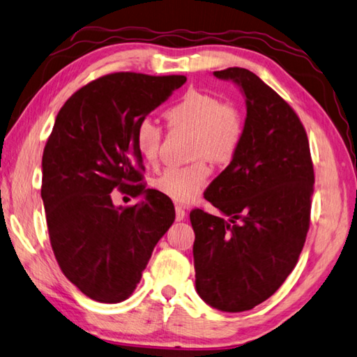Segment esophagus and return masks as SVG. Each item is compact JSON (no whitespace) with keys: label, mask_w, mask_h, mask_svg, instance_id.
Masks as SVG:
<instances>
[{"label":"esophagus","mask_w":357,"mask_h":357,"mask_svg":"<svg viewBox=\"0 0 357 357\" xmlns=\"http://www.w3.org/2000/svg\"><path fill=\"white\" fill-rule=\"evenodd\" d=\"M174 211H176V221H183V219L185 218V210L183 208V207H179V206H176L174 207Z\"/></svg>","instance_id":"obj_1"}]
</instances>
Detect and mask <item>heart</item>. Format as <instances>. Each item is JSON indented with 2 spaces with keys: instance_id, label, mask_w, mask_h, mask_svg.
Returning <instances> with one entry per match:
<instances>
[{
  "instance_id": "1",
  "label": "heart",
  "mask_w": 357,
  "mask_h": 357,
  "mask_svg": "<svg viewBox=\"0 0 357 357\" xmlns=\"http://www.w3.org/2000/svg\"><path fill=\"white\" fill-rule=\"evenodd\" d=\"M172 128L192 132V156L196 161L183 167H169L153 179L155 190L178 204L198 198L210 176V161L227 164L236 156L244 138V121L239 110L224 104L221 98L192 89L165 112ZM135 144L142 161L156 165L161 155L162 128L142 119L135 130Z\"/></svg>"
}]
</instances>
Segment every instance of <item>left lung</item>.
Listing matches in <instances>:
<instances>
[{"label": "left lung", "mask_w": 357, "mask_h": 357, "mask_svg": "<svg viewBox=\"0 0 357 357\" xmlns=\"http://www.w3.org/2000/svg\"><path fill=\"white\" fill-rule=\"evenodd\" d=\"M245 95L244 138L204 198L230 219L190 211L196 291L221 312L267 301L298 264L310 229L314 170L299 116L241 67L213 73Z\"/></svg>", "instance_id": "left-lung-1"}]
</instances>
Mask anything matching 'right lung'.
<instances>
[{"instance_id": "right-lung-1", "label": "right lung", "mask_w": 357, "mask_h": 357, "mask_svg": "<svg viewBox=\"0 0 357 357\" xmlns=\"http://www.w3.org/2000/svg\"><path fill=\"white\" fill-rule=\"evenodd\" d=\"M185 81L184 75L109 73L58 112L43 153L41 198L59 268L90 299L126 301L174 221L170 198L142 184L135 130ZM115 188L144 199L115 208Z\"/></svg>"}]
</instances>
